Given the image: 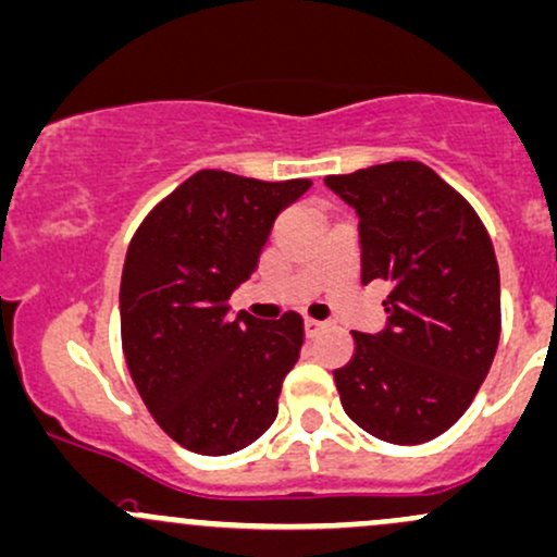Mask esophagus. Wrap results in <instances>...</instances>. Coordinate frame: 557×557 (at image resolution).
<instances>
[{
  "label": "esophagus",
  "instance_id": "esophagus-1",
  "mask_svg": "<svg viewBox=\"0 0 557 557\" xmlns=\"http://www.w3.org/2000/svg\"><path fill=\"white\" fill-rule=\"evenodd\" d=\"M321 329H324V324H321V321L305 319V334H308V337H315V334H319Z\"/></svg>",
  "mask_w": 557,
  "mask_h": 557
}]
</instances>
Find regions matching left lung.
I'll use <instances>...</instances> for the list:
<instances>
[{"instance_id":"1","label":"left lung","mask_w":557,"mask_h":557,"mask_svg":"<svg viewBox=\"0 0 557 557\" xmlns=\"http://www.w3.org/2000/svg\"><path fill=\"white\" fill-rule=\"evenodd\" d=\"M358 214L361 281H385L387 324L352 332L334 385L374 438L414 446L446 433L492 369L499 268L472 207L420 161L324 177Z\"/></svg>"}]
</instances>
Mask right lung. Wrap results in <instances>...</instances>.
Here are the masks:
<instances>
[{
	"label": "right lung",
	"instance_id": "1",
	"mask_svg": "<svg viewBox=\"0 0 557 557\" xmlns=\"http://www.w3.org/2000/svg\"><path fill=\"white\" fill-rule=\"evenodd\" d=\"M310 181L262 183L201 170L143 220L119 289L122 348L143 404L172 441L205 457L255 444L300 358L297 313L231 315V295Z\"/></svg>",
	"mask_w": 557,
	"mask_h": 557
}]
</instances>
